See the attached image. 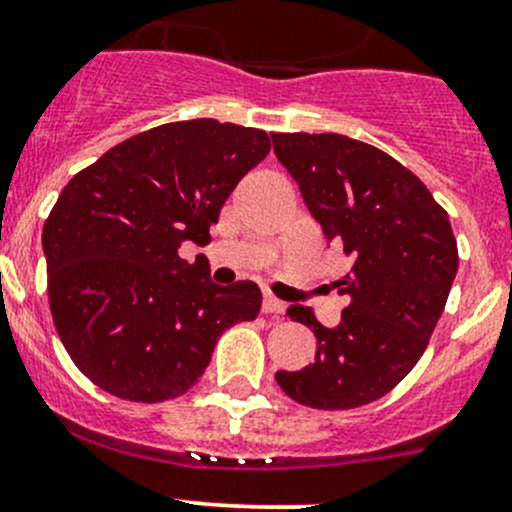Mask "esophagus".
<instances>
[{
    "label": "esophagus",
    "instance_id": "1",
    "mask_svg": "<svg viewBox=\"0 0 512 512\" xmlns=\"http://www.w3.org/2000/svg\"><path fill=\"white\" fill-rule=\"evenodd\" d=\"M263 312H266V315L280 317L285 312V302L273 298V295H266V298H263Z\"/></svg>",
    "mask_w": 512,
    "mask_h": 512
}]
</instances>
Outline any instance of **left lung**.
<instances>
[{
	"label": "left lung",
	"instance_id": "1",
	"mask_svg": "<svg viewBox=\"0 0 512 512\" xmlns=\"http://www.w3.org/2000/svg\"><path fill=\"white\" fill-rule=\"evenodd\" d=\"M271 139L324 239L351 261L334 283L349 298L337 327L288 307L290 320L315 332L317 354L276 381L307 408H359L398 386L425 354L459 268L452 224L425 183L378 148L342 134Z\"/></svg>",
	"mask_w": 512,
	"mask_h": 512
}]
</instances>
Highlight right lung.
<instances>
[{
    "label": "right lung",
    "instance_id": "add662e5",
    "mask_svg": "<svg viewBox=\"0 0 512 512\" xmlns=\"http://www.w3.org/2000/svg\"><path fill=\"white\" fill-rule=\"evenodd\" d=\"M271 151L268 134L217 119L148 129L80 170L43 224L58 337L95 386L136 403L200 381L219 334L256 320L251 280L217 285L180 258L207 244L239 180Z\"/></svg>",
    "mask_w": 512,
    "mask_h": 512
}]
</instances>
